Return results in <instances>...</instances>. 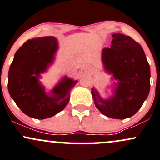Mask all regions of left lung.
<instances>
[{
	"label": "left lung",
	"mask_w": 160,
	"mask_h": 160,
	"mask_svg": "<svg viewBox=\"0 0 160 160\" xmlns=\"http://www.w3.org/2000/svg\"><path fill=\"white\" fill-rule=\"evenodd\" d=\"M111 48L102 51V63L114 80L112 96H100L96 88L91 93L95 106L102 115L124 119L136 114L150 89V68L143 49L128 36L112 34Z\"/></svg>",
	"instance_id": "obj_1"
}]
</instances>
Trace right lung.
<instances>
[{
  "label": "right lung",
  "instance_id": "1",
  "mask_svg": "<svg viewBox=\"0 0 160 160\" xmlns=\"http://www.w3.org/2000/svg\"><path fill=\"white\" fill-rule=\"evenodd\" d=\"M58 42L53 36L26 41L14 54L8 73V91L21 111L29 117L45 119L62 111L78 80L64 76L49 92L39 81L53 64Z\"/></svg>",
  "mask_w": 160,
  "mask_h": 160
}]
</instances>
